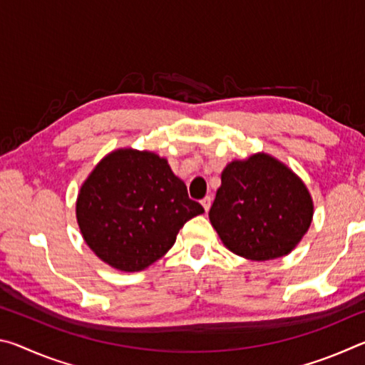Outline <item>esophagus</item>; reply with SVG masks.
Listing matches in <instances>:
<instances>
[{"instance_id": "obj_1", "label": "esophagus", "mask_w": 365, "mask_h": 365, "mask_svg": "<svg viewBox=\"0 0 365 365\" xmlns=\"http://www.w3.org/2000/svg\"><path fill=\"white\" fill-rule=\"evenodd\" d=\"M211 202H212L211 196H206V197H202V200H201V205H202V207H205L206 212L209 211V207H211Z\"/></svg>"}]
</instances>
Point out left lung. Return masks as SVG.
<instances>
[{"label": "left lung", "instance_id": "left-lung-1", "mask_svg": "<svg viewBox=\"0 0 365 365\" xmlns=\"http://www.w3.org/2000/svg\"><path fill=\"white\" fill-rule=\"evenodd\" d=\"M209 219L228 250L251 261L287 256L304 237L314 205L306 185L280 160L265 153L233 160Z\"/></svg>", "mask_w": 365, "mask_h": 365}]
</instances>
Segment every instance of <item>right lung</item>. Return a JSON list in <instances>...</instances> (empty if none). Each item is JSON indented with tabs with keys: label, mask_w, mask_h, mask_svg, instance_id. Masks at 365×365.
I'll use <instances>...</instances> for the list:
<instances>
[{
	"label": "right lung",
	"mask_w": 365,
	"mask_h": 365,
	"mask_svg": "<svg viewBox=\"0 0 365 365\" xmlns=\"http://www.w3.org/2000/svg\"><path fill=\"white\" fill-rule=\"evenodd\" d=\"M202 212L168 159L132 148L101 159L77 197L85 243L123 272L143 270L163 257L185 222Z\"/></svg>",
	"instance_id": "right-lung-1"
}]
</instances>
